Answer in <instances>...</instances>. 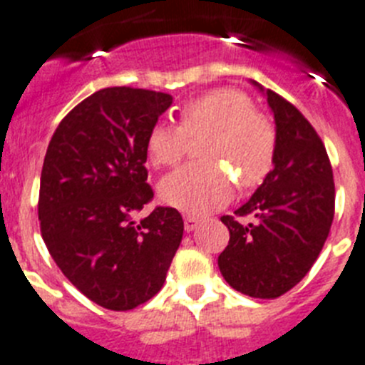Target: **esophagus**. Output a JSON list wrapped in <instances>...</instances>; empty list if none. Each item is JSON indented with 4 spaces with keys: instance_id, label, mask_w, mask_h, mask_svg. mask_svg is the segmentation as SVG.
Wrapping results in <instances>:
<instances>
[{
    "instance_id": "esophagus-1",
    "label": "esophagus",
    "mask_w": 365,
    "mask_h": 365,
    "mask_svg": "<svg viewBox=\"0 0 365 365\" xmlns=\"http://www.w3.org/2000/svg\"><path fill=\"white\" fill-rule=\"evenodd\" d=\"M200 222H202V220H200L198 216L187 215L185 218H183V225H185V231H187V232H189V231H195V229L200 225Z\"/></svg>"
}]
</instances>
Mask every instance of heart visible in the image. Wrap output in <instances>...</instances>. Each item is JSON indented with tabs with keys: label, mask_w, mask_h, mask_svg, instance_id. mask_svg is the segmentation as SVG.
Listing matches in <instances>:
<instances>
[{
	"label": "heart",
	"mask_w": 365,
	"mask_h": 365,
	"mask_svg": "<svg viewBox=\"0 0 365 365\" xmlns=\"http://www.w3.org/2000/svg\"><path fill=\"white\" fill-rule=\"evenodd\" d=\"M178 121L156 123L145 145L154 167H169L187 153L189 140L205 136L200 145L203 162L187 163L160 182V195L169 205L196 215L209 212L231 200L235 180L242 189H252L271 173L277 129L238 88H215L183 101Z\"/></svg>",
	"instance_id": "heart-1"
}]
</instances>
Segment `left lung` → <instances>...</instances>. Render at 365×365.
Returning <instances> with one entry per match:
<instances>
[{"mask_svg": "<svg viewBox=\"0 0 365 365\" xmlns=\"http://www.w3.org/2000/svg\"><path fill=\"white\" fill-rule=\"evenodd\" d=\"M265 94L277 121L274 167L235 216H222L231 238L218 256L225 282L252 298H278L293 289L317 262L334 216L324 142L293 103L271 88ZM247 215L253 222H242Z\"/></svg>", "mask_w": 365, "mask_h": 365, "instance_id": "1", "label": "left lung"}]
</instances>
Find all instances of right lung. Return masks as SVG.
Here are the masks:
<instances>
[{
  "label": "right lung",
  "instance_id": "right-lung-1",
  "mask_svg": "<svg viewBox=\"0 0 365 365\" xmlns=\"http://www.w3.org/2000/svg\"><path fill=\"white\" fill-rule=\"evenodd\" d=\"M170 94L109 87L78 103L52 134L39 180L41 236L56 265L88 300L129 311L162 289L183 236L175 207L147 183V136Z\"/></svg>",
  "mask_w": 365,
  "mask_h": 365
}]
</instances>
